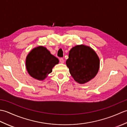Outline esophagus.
I'll list each match as a JSON object with an SVG mask.
<instances>
[{"instance_id":"esophagus-1","label":"esophagus","mask_w":127,"mask_h":127,"mask_svg":"<svg viewBox=\"0 0 127 127\" xmlns=\"http://www.w3.org/2000/svg\"><path fill=\"white\" fill-rule=\"evenodd\" d=\"M59 61H60L61 63H64V59L63 58H61L60 59H59Z\"/></svg>"}]
</instances>
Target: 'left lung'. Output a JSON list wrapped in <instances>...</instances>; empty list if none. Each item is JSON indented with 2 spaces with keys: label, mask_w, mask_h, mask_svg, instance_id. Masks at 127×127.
<instances>
[{
  "label": "left lung",
  "mask_w": 127,
  "mask_h": 127,
  "mask_svg": "<svg viewBox=\"0 0 127 127\" xmlns=\"http://www.w3.org/2000/svg\"><path fill=\"white\" fill-rule=\"evenodd\" d=\"M99 59L95 51L82 45L71 48L66 62L72 77L81 84L95 77L99 70Z\"/></svg>",
  "instance_id": "left-lung-1"
}]
</instances>
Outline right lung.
I'll use <instances>...</instances> for the list:
<instances>
[{
  "mask_svg": "<svg viewBox=\"0 0 127 127\" xmlns=\"http://www.w3.org/2000/svg\"><path fill=\"white\" fill-rule=\"evenodd\" d=\"M58 63V59L51 55L46 48L39 46L32 50L27 57L26 68L32 77L43 80Z\"/></svg>",
  "mask_w": 127,
  "mask_h": 127,
  "instance_id": "1",
  "label": "right lung"
}]
</instances>
